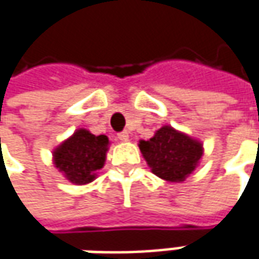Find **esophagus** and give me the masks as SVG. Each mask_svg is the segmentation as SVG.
<instances>
[{
	"instance_id": "1",
	"label": "esophagus",
	"mask_w": 259,
	"mask_h": 259,
	"mask_svg": "<svg viewBox=\"0 0 259 259\" xmlns=\"http://www.w3.org/2000/svg\"><path fill=\"white\" fill-rule=\"evenodd\" d=\"M117 139L121 140V142H127V140H129V133H127V132H120V133L117 135Z\"/></svg>"
}]
</instances>
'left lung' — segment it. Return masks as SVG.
Returning <instances> with one entry per match:
<instances>
[{"mask_svg": "<svg viewBox=\"0 0 259 259\" xmlns=\"http://www.w3.org/2000/svg\"><path fill=\"white\" fill-rule=\"evenodd\" d=\"M152 172L167 182H182L195 170L203 155L199 140L170 126H163L149 140L139 142Z\"/></svg>", "mask_w": 259, "mask_h": 259, "instance_id": "obj_1", "label": "left lung"}]
</instances>
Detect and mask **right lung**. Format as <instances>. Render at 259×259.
Masks as SVG:
<instances>
[{"label": "right lung", "instance_id": "obj_1", "mask_svg": "<svg viewBox=\"0 0 259 259\" xmlns=\"http://www.w3.org/2000/svg\"><path fill=\"white\" fill-rule=\"evenodd\" d=\"M109 139L96 136L85 129H77L53 152L54 165L71 183L85 185L96 179V172L106 162Z\"/></svg>", "mask_w": 259, "mask_h": 259}]
</instances>
